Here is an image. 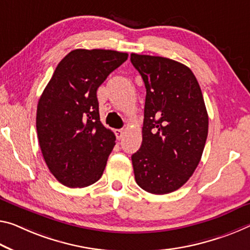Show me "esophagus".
Listing matches in <instances>:
<instances>
[{
    "label": "esophagus",
    "mask_w": 250,
    "mask_h": 250,
    "mask_svg": "<svg viewBox=\"0 0 250 250\" xmlns=\"http://www.w3.org/2000/svg\"><path fill=\"white\" fill-rule=\"evenodd\" d=\"M114 133H116L117 139L120 140V139H122V138H124L125 131L124 129H117V130H114Z\"/></svg>",
    "instance_id": "obj_1"
}]
</instances>
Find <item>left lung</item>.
<instances>
[{
	"label": "left lung",
	"instance_id": "1",
	"mask_svg": "<svg viewBox=\"0 0 250 250\" xmlns=\"http://www.w3.org/2000/svg\"><path fill=\"white\" fill-rule=\"evenodd\" d=\"M146 90L142 144L132 154L138 186L154 195L182 187L195 172L208 136L201 89L188 66L171 59L132 53Z\"/></svg>",
	"mask_w": 250,
	"mask_h": 250
}]
</instances>
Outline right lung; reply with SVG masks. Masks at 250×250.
<instances>
[{"mask_svg":"<svg viewBox=\"0 0 250 250\" xmlns=\"http://www.w3.org/2000/svg\"><path fill=\"white\" fill-rule=\"evenodd\" d=\"M128 53L77 49L55 68L37 109L40 148L51 173L70 188L100 179L116 145L101 124L97 90Z\"/></svg>","mask_w":250,"mask_h":250,"instance_id":"1","label":"right lung"}]
</instances>
